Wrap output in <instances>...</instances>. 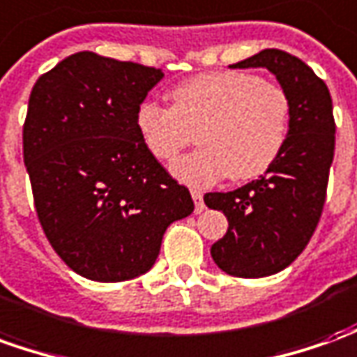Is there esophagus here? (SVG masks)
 Here are the masks:
<instances>
[{"instance_id": "1", "label": "esophagus", "mask_w": 357, "mask_h": 357, "mask_svg": "<svg viewBox=\"0 0 357 357\" xmlns=\"http://www.w3.org/2000/svg\"><path fill=\"white\" fill-rule=\"evenodd\" d=\"M191 197L195 201V213H203L205 211V203H203V193L199 189H191Z\"/></svg>"}]
</instances>
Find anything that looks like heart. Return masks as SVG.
<instances>
[{"mask_svg":"<svg viewBox=\"0 0 357 357\" xmlns=\"http://www.w3.org/2000/svg\"><path fill=\"white\" fill-rule=\"evenodd\" d=\"M138 137L160 162H174L197 132L201 148L174 164L188 185L260 178L280 158L291 130L287 89L258 74L225 70L199 74L172 91V107L144 101L137 109Z\"/></svg>","mask_w":357,"mask_h":357,"instance_id":"1","label":"heart"}]
</instances>
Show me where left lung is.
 Wrapping results in <instances>:
<instances>
[{
    "label": "left lung",
    "mask_w": 357,
    "mask_h": 357,
    "mask_svg": "<svg viewBox=\"0 0 357 357\" xmlns=\"http://www.w3.org/2000/svg\"><path fill=\"white\" fill-rule=\"evenodd\" d=\"M230 68H268L291 97L289 138L275 164L234 191L205 193V205L229 219L211 246L215 264L236 278H266L295 261L321 220L336 123L326 84L289 52L266 48Z\"/></svg>",
    "instance_id": "obj_1"
}]
</instances>
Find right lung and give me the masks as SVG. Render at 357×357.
Masks as SVG:
<instances>
[{"label":"right lung","mask_w":357,"mask_h":357,"mask_svg":"<svg viewBox=\"0 0 357 357\" xmlns=\"http://www.w3.org/2000/svg\"><path fill=\"white\" fill-rule=\"evenodd\" d=\"M158 68L76 52L36 79L23 125L35 211L68 268L93 281H127L158 258L193 199L138 137L137 109Z\"/></svg>","instance_id":"1"}]
</instances>
